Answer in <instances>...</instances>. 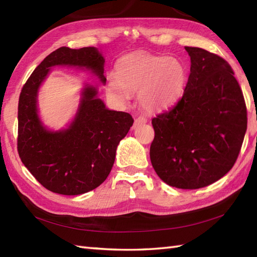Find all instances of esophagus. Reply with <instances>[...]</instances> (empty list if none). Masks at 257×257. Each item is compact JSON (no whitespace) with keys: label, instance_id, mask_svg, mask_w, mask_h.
<instances>
[{"label":"esophagus","instance_id":"1","mask_svg":"<svg viewBox=\"0 0 257 257\" xmlns=\"http://www.w3.org/2000/svg\"><path fill=\"white\" fill-rule=\"evenodd\" d=\"M146 122H147V118L144 117V116H139L137 119L135 120L133 128H134V129H137V128L140 127L141 124H144V123H146Z\"/></svg>","mask_w":257,"mask_h":257}]
</instances>
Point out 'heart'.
Here are the masks:
<instances>
[{"label":"heart","instance_id":"1","mask_svg":"<svg viewBox=\"0 0 257 257\" xmlns=\"http://www.w3.org/2000/svg\"><path fill=\"white\" fill-rule=\"evenodd\" d=\"M188 72L176 57H162L149 53H135L117 64V75L108 78V90L120 101L138 91L140 106L148 111H161L181 97Z\"/></svg>","mask_w":257,"mask_h":257}]
</instances>
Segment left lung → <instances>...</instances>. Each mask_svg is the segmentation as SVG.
Wrapping results in <instances>:
<instances>
[{"instance_id":"1","label":"left lung","mask_w":257,"mask_h":257,"mask_svg":"<svg viewBox=\"0 0 257 257\" xmlns=\"http://www.w3.org/2000/svg\"><path fill=\"white\" fill-rule=\"evenodd\" d=\"M191 68L176 106L152 119V167L163 182L178 189L214 183L235 163L247 128L241 87L224 58L185 46Z\"/></svg>"}]
</instances>
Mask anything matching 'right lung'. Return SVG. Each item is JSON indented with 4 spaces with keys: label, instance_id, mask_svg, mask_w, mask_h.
Wrapping results in <instances>:
<instances>
[{
    "label": "right lung",
    "instance_id": "obj_1",
    "mask_svg": "<svg viewBox=\"0 0 257 257\" xmlns=\"http://www.w3.org/2000/svg\"><path fill=\"white\" fill-rule=\"evenodd\" d=\"M105 59L95 47H59L44 58L26 80L19 99L18 151L23 165L38 182L54 193L78 195L96 189L110 173L119 141L134 119L128 112L109 110L86 86L79 109L69 127L51 132L37 114V91L51 67H85L106 84Z\"/></svg>",
    "mask_w": 257,
    "mask_h": 257
}]
</instances>
